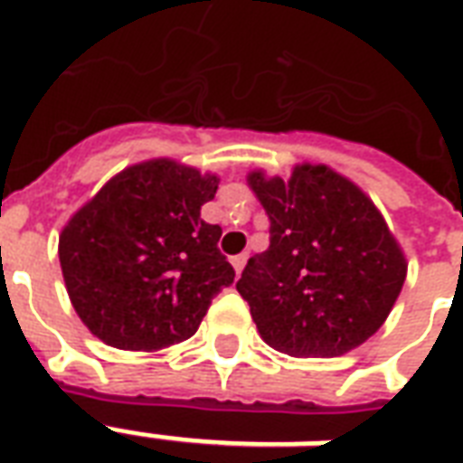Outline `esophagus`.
<instances>
[{
  "label": "esophagus",
  "instance_id": "1",
  "mask_svg": "<svg viewBox=\"0 0 463 463\" xmlns=\"http://www.w3.org/2000/svg\"><path fill=\"white\" fill-rule=\"evenodd\" d=\"M246 259H249V256H246V253H239V256H234V259H232V266H234L236 273H241V270H244Z\"/></svg>",
  "mask_w": 463,
  "mask_h": 463
}]
</instances>
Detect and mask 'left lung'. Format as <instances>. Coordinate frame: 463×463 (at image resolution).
<instances>
[{
  "label": "left lung",
  "instance_id": "obj_1",
  "mask_svg": "<svg viewBox=\"0 0 463 463\" xmlns=\"http://www.w3.org/2000/svg\"><path fill=\"white\" fill-rule=\"evenodd\" d=\"M270 219V246L236 283L263 342L290 356H342L391 315L408 260L359 185L326 165L290 180L249 173Z\"/></svg>",
  "mask_w": 463,
  "mask_h": 463
}]
</instances>
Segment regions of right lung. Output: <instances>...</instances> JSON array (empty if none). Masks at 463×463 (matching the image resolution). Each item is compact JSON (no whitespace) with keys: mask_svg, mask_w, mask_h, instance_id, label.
<instances>
[{"mask_svg":"<svg viewBox=\"0 0 463 463\" xmlns=\"http://www.w3.org/2000/svg\"><path fill=\"white\" fill-rule=\"evenodd\" d=\"M219 178L170 158L128 165L62 227V280L85 326L124 351L190 339L234 283L219 224L200 217Z\"/></svg>","mask_w":463,"mask_h":463,"instance_id":"1","label":"right lung"}]
</instances>
